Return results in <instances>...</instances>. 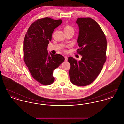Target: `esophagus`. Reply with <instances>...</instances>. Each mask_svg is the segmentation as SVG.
<instances>
[{
	"label": "esophagus",
	"mask_w": 124,
	"mask_h": 124,
	"mask_svg": "<svg viewBox=\"0 0 124 124\" xmlns=\"http://www.w3.org/2000/svg\"><path fill=\"white\" fill-rule=\"evenodd\" d=\"M68 60V58L66 56H65V61H67Z\"/></svg>",
	"instance_id": "esophagus-1"
}]
</instances>
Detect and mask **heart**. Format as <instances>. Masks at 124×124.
Here are the masks:
<instances>
[{
  "label": "heart",
  "mask_w": 124,
  "mask_h": 124,
  "mask_svg": "<svg viewBox=\"0 0 124 124\" xmlns=\"http://www.w3.org/2000/svg\"><path fill=\"white\" fill-rule=\"evenodd\" d=\"M64 31H74V29L71 26H69V25H66L64 27Z\"/></svg>",
  "instance_id": "heart-1"
}]
</instances>
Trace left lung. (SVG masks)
Listing matches in <instances>:
<instances>
[{
    "mask_svg": "<svg viewBox=\"0 0 124 124\" xmlns=\"http://www.w3.org/2000/svg\"><path fill=\"white\" fill-rule=\"evenodd\" d=\"M79 27L78 53L82 58L77 61L70 57L69 77L77 86H86L94 81L106 61V37L99 24L91 18H78Z\"/></svg>",
    "mask_w": 124,
    "mask_h": 124,
    "instance_id": "1",
    "label": "left lung"
}]
</instances>
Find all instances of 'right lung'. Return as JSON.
Masks as SVG:
<instances>
[{
	"label": "right lung",
	"instance_id": "obj_1",
	"mask_svg": "<svg viewBox=\"0 0 124 124\" xmlns=\"http://www.w3.org/2000/svg\"><path fill=\"white\" fill-rule=\"evenodd\" d=\"M62 23L61 19H39L31 25L24 37V61L32 76L42 85L54 82L53 70L65 60L60 54L53 55L47 51L54 30Z\"/></svg>",
	"mask_w": 124,
	"mask_h": 124
}]
</instances>
